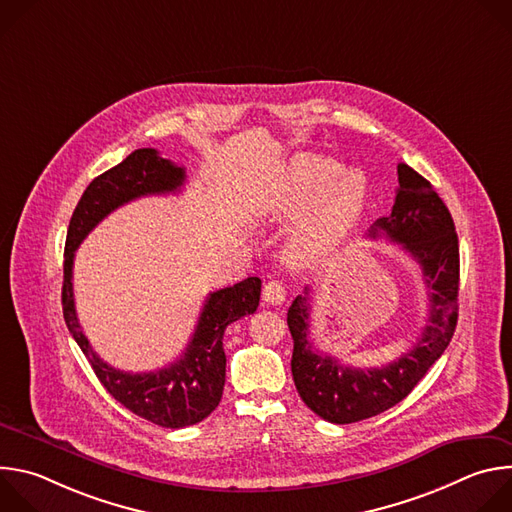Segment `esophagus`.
I'll return each mask as SVG.
<instances>
[{
  "instance_id": "1",
  "label": "esophagus",
  "mask_w": 512,
  "mask_h": 512,
  "mask_svg": "<svg viewBox=\"0 0 512 512\" xmlns=\"http://www.w3.org/2000/svg\"><path fill=\"white\" fill-rule=\"evenodd\" d=\"M263 300L271 306H281L285 302V287L279 281H269L263 287Z\"/></svg>"
}]
</instances>
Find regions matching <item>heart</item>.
<instances>
[{
  "instance_id": "obj_1",
  "label": "heart",
  "mask_w": 512,
  "mask_h": 512,
  "mask_svg": "<svg viewBox=\"0 0 512 512\" xmlns=\"http://www.w3.org/2000/svg\"><path fill=\"white\" fill-rule=\"evenodd\" d=\"M364 200L367 180L360 172H340V166L326 158L298 156L271 180L253 216L263 227L298 221L287 235V257L308 267L340 247Z\"/></svg>"
}]
</instances>
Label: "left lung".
Listing matches in <instances>:
<instances>
[{"label": "left lung", "mask_w": 512, "mask_h": 512, "mask_svg": "<svg viewBox=\"0 0 512 512\" xmlns=\"http://www.w3.org/2000/svg\"><path fill=\"white\" fill-rule=\"evenodd\" d=\"M397 174L399 188L391 214L379 218L369 237L383 235L399 243L421 267L429 289V316L413 348L381 369L346 367L310 342V287L287 310L296 389L302 401L330 423L369 419L403 401L444 354L458 324L460 247L452 214L413 168L399 164Z\"/></svg>", "instance_id": "8db88e82"}]
</instances>
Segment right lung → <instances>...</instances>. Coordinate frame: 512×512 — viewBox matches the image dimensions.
<instances>
[{"mask_svg": "<svg viewBox=\"0 0 512 512\" xmlns=\"http://www.w3.org/2000/svg\"><path fill=\"white\" fill-rule=\"evenodd\" d=\"M184 180V168L164 160L156 150H135L87 186L72 212L64 245L62 314L72 338L77 340L97 379L115 401L131 413L170 429L202 421L221 403L227 367L223 336L229 324L257 310L261 279L247 277L241 283L212 291L184 354L166 369L133 375L109 367L89 344L75 310L72 261L83 239L115 208L141 196L178 192Z\"/></svg>", "mask_w": 512, "mask_h": 512, "instance_id": "add662e5", "label": "right lung"}]
</instances>
